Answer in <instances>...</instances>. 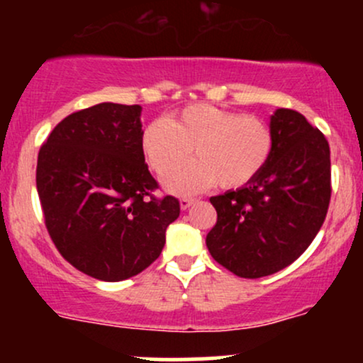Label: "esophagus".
Returning <instances> with one entry per match:
<instances>
[{
	"label": "esophagus",
	"instance_id": "obj_1",
	"mask_svg": "<svg viewBox=\"0 0 363 363\" xmlns=\"http://www.w3.org/2000/svg\"><path fill=\"white\" fill-rule=\"evenodd\" d=\"M194 201H196L194 198H182L181 201H179V205H181V210H187V208L193 205Z\"/></svg>",
	"mask_w": 363,
	"mask_h": 363
}]
</instances>
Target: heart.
Segmentation results:
<instances>
[{"label":"heart","instance_id":"heart-1","mask_svg":"<svg viewBox=\"0 0 363 363\" xmlns=\"http://www.w3.org/2000/svg\"><path fill=\"white\" fill-rule=\"evenodd\" d=\"M273 145L272 129L261 119L208 104L187 106L167 121H152L140 140L145 160L158 176L177 169L194 150L196 160L173 169L164 181L176 196L213 184L223 189L247 186L268 165Z\"/></svg>","mask_w":363,"mask_h":363}]
</instances>
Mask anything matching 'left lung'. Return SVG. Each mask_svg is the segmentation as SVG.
Masks as SVG:
<instances>
[{
	"label": "left lung",
	"instance_id": "left-lung-1",
	"mask_svg": "<svg viewBox=\"0 0 363 363\" xmlns=\"http://www.w3.org/2000/svg\"><path fill=\"white\" fill-rule=\"evenodd\" d=\"M273 153L264 170L235 191L213 196L216 223L206 247L240 278L286 268L309 247L331 199V160L323 133L301 112L277 109L269 119Z\"/></svg>",
	"mask_w": 363,
	"mask_h": 363
}]
</instances>
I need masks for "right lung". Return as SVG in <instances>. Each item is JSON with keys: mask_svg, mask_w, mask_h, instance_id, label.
Returning a JSON list of instances; mask_svg holds the SVG:
<instances>
[{"mask_svg": "<svg viewBox=\"0 0 363 363\" xmlns=\"http://www.w3.org/2000/svg\"><path fill=\"white\" fill-rule=\"evenodd\" d=\"M141 106L102 102L65 118L37 158L45 227L69 264L102 281H121L160 256L181 208L157 199L141 153Z\"/></svg>", "mask_w": 363, "mask_h": 363, "instance_id": "obj_1", "label": "right lung"}]
</instances>
